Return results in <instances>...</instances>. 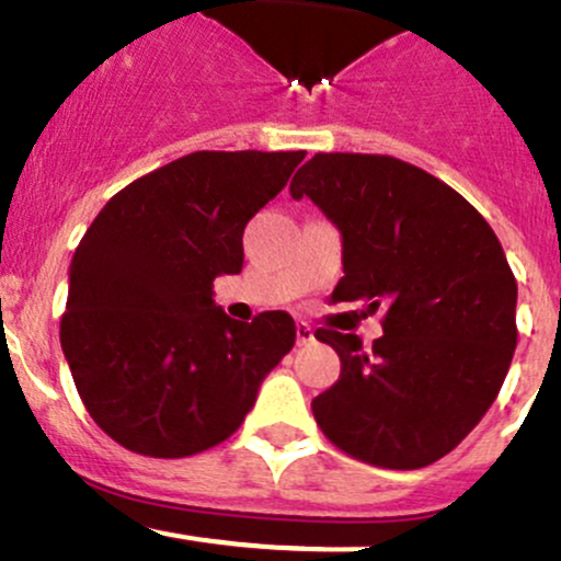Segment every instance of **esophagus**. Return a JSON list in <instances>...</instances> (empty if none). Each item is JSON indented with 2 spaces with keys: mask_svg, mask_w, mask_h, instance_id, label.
<instances>
[{
  "mask_svg": "<svg viewBox=\"0 0 561 561\" xmlns=\"http://www.w3.org/2000/svg\"><path fill=\"white\" fill-rule=\"evenodd\" d=\"M313 340V329L308 323H297V345H308Z\"/></svg>",
  "mask_w": 561,
  "mask_h": 561,
  "instance_id": "obj_1",
  "label": "esophagus"
}]
</instances>
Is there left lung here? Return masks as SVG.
<instances>
[{
    "instance_id": "1",
    "label": "left lung",
    "mask_w": 561,
    "mask_h": 561,
    "mask_svg": "<svg viewBox=\"0 0 561 561\" xmlns=\"http://www.w3.org/2000/svg\"><path fill=\"white\" fill-rule=\"evenodd\" d=\"M343 238L332 299L386 305L373 351L316 329L340 378L313 400L321 432L348 456L419 470L486 415L516 351V278L486 218L430 172L373 153H316L291 181Z\"/></svg>"
}]
</instances>
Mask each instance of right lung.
I'll return each mask as SVG.
<instances>
[{"mask_svg": "<svg viewBox=\"0 0 561 561\" xmlns=\"http://www.w3.org/2000/svg\"><path fill=\"white\" fill-rule=\"evenodd\" d=\"M305 151H196L137 178L69 264L61 351L91 419L129 451L181 459L227 440L297 340L283 310L253 323L213 299L242 270L245 224Z\"/></svg>", "mask_w": 561, "mask_h": 561, "instance_id": "add662e5", "label": "right lung"}]
</instances>
